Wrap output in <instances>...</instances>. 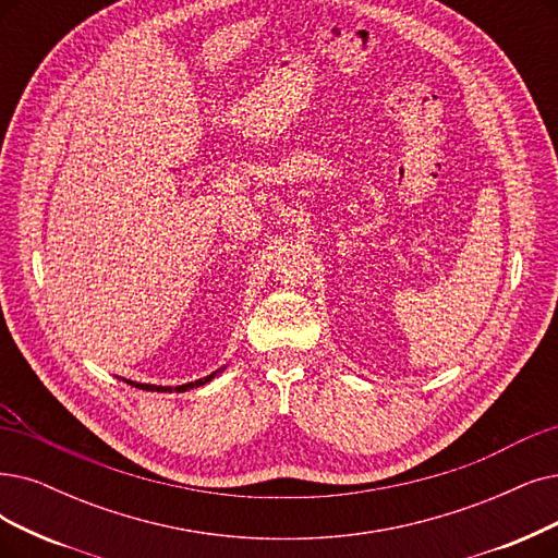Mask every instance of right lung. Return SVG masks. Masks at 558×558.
<instances>
[{"label":"right lung","mask_w":558,"mask_h":558,"mask_svg":"<svg viewBox=\"0 0 558 558\" xmlns=\"http://www.w3.org/2000/svg\"><path fill=\"white\" fill-rule=\"evenodd\" d=\"M221 371V368H219ZM219 371H215V373H210L208 377H202V380H196V383H187V385H181V387H175L173 391H187V389H194V387H202V385H206V383H210L213 377L219 373ZM125 383H130L132 387H137V389H146V391H171V387H155V385H140V383H132V380H125Z\"/></svg>","instance_id":"right-lung-1"}]
</instances>
